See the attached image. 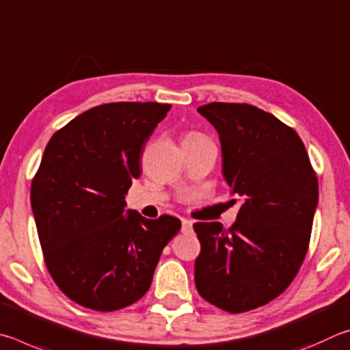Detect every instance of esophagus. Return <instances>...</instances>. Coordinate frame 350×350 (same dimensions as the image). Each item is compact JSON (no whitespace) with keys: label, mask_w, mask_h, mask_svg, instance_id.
<instances>
[{"label":"esophagus","mask_w":350,"mask_h":350,"mask_svg":"<svg viewBox=\"0 0 350 350\" xmlns=\"http://www.w3.org/2000/svg\"><path fill=\"white\" fill-rule=\"evenodd\" d=\"M192 221L191 219H181V230L185 232V234H189V232H192Z\"/></svg>","instance_id":"34e87169"}]
</instances>
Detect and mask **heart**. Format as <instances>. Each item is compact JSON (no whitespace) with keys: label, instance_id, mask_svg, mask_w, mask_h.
I'll use <instances>...</instances> for the list:
<instances>
[{"label":"heart","instance_id":"obj_1","mask_svg":"<svg viewBox=\"0 0 350 350\" xmlns=\"http://www.w3.org/2000/svg\"><path fill=\"white\" fill-rule=\"evenodd\" d=\"M200 138H204V137H203V135L197 133V132H191V133L186 135L185 139H200Z\"/></svg>","mask_w":350,"mask_h":350}]
</instances>
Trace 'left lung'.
<instances>
[{
  "label": "left lung",
  "mask_w": 350,
  "mask_h": 350,
  "mask_svg": "<svg viewBox=\"0 0 350 350\" xmlns=\"http://www.w3.org/2000/svg\"><path fill=\"white\" fill-rule=\"evenodd\" d=\"M198 112L215 127L223 176L241 200L232 228L195 223L201 252L195 284L230 314L265 306L292 283L308 252L318 180L301 138L250 104L211 103Z\"/></svg>",
  "instance_id": "8db88e82"
}]
</instances>
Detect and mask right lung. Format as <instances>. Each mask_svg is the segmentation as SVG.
Wrapping results in <instances>:
<instances>
[{"instance_id":"add662e5","label":"right lung","mask_w":350,"mask_h":350,"mask_svg":"<svg viewBox=\"0 0 350 350\" xmlns=\"http://www.w3.org/2000/svg\"><path fill=\"white\" fill-rule=\"evenodd\" d=\"M170 104L109 103L53 133L30 187L47 271L84 308L118 310L149 291L178 218L126 212L146 141Z\"/></svg>"}]
</instances>
